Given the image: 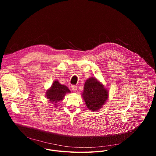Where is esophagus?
<instances>
[{
	"instance_id": "obj_1",
	"label": "esophagus",
	"mask_w": 156,
	"mask_h": 156,
	"mask_svg": "<svg viewBox=\"0 0 156 156\" xmlns=\"http://www.w3.org/2000/svg\"><path fill=\"white\" fill-rule=\"evenodd\" d=\"M78 89V86L76 85H72V90H73V91H76Z\"/></svg>"
}]
</instances>
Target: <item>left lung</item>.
<instances>
[{
	"mask_svg": "<svg viewBox=\"0 0 156 156\" xmlns=\"http://www.w3.org/2000/svg\"><path fill=\"white\" fill-rule=\"evenodd\" d=\"M82 96L87 108L94 112L105 104L108 97V91L96 78L91 77L84 83Z\"/></svg>",
	"mask_w": 156,
	"mask_h": 156,
	"instance_id": "left-lung-1",
	"label": "left lung"
}]
</instances>
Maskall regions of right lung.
I'll list each match as a JSON object with an SVG mask.
<instances>
[{"instance_id": "add662e5", "label": "right lung", "mask_w": 156, "mask_h": 156, "mask_svg": "<svg viewBox=\"0 0 156 156\" xmlns=\"http://www.w3.org/2000/svg\"><path fill=\"white\" fill-rule=\"evenodd\" d=\"M70 93L69 89L65 85L61 84L58 81L56 80L52 83L51 87L47 90L46 94L47 99L51 103L57 107V103L61 101L66 93Z\"/></svg>"}]
</instances>
